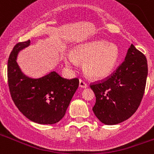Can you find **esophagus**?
Listing matches in <instances>:
<instances>
[{"label":"esophagus","mask_w":154,"mask_h":154,"mask_svg":"<svg viewBox=\"0 0 154 154\" xmlns=\"http://www.w3.org/2000/svg\"><path fill=\"white\" fill-rule=\"evenodd\" d=\"M79 86L82 87V88H86V87H88V85H87V83L85 82V81H84L83 79H79Z\"/></svg>","instance_id":"obj_1"}]
</instances>
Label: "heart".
I'll list each match as a JSON object with an SVG mask.
<instances>
[{"label":"heart","instance_id":"obj_1","mask_svg":"<svg viewBox=\"0 0 154 154\" xmlns=\"http://www.w3.org/2000/svg\"><path fill=\"white\" fill-rule=\"evenodd\" d=\"M119 58V48L116 45L96 40L76 46L72 55L69 53L65 55V62L69 67H75L77 61H84L86 74L92 78L102 79L112 72Z\"/></svg>","mask_w":154,"mask_h":154}]
</instances>
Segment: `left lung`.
Listing matches in <instances>:
<instances>
[{"label":"left lung","mask_w":154,"mask_h":154,"mask_svg":"<svg viewBox=\"0 0 154 154\" xmlns=\"http://www.w3.org/2000/svg\"><path fill=\"white\" fill-rule=\"evenodd\" d=\"M147 73L146 57L132 44L125 60L112 74L89 85L96 95L92 110L96 117L106 125L129 119L142 101Z\"/></svg>","instance_id":"8db88e82"}]
</instances>
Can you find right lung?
<instances>
[{"instance_id":"add662e5","label":"right lung","mask_w":154,"mask_h":154,"mask_svg":"<svg viewBox=\"0 0 154 154\" xmlns=\"http://www.w3.org/2000/svg\"><path fill=\"white\" fill-rule=\"evenodd\" d=\"M29 45V40L18 42L8 58V82L11 96L28 119L39 124H54L65 116L79 80L64 79L55 72L36 79L24 75L16 58L18 51Z\"/></svg>"}]
</instances>
